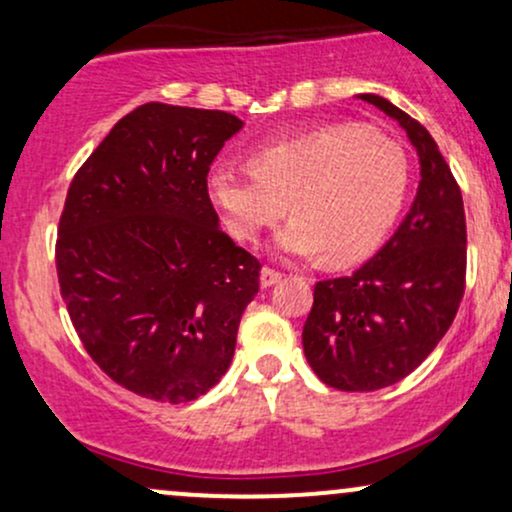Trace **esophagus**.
<instances>
[{
	"mask_svg": "<svg viewBox=\"0 0 512 512\" xmlns=\"http://www.w3.org/2000/svg\"><path fill=\"white\" fill-rule=\"evenodd\" d=\"M276 281H281V272H276V269H272V267H262V272H260V284L264 286V289H269V286H274Z\"/></svg>",
	"mask_w": 512,
	"mask_h": 512,
	"instance_id": "obj_1",
	"label": "esophagus"
}]
</instances>
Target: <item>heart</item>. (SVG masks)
I'll return each instance as SVG.
<instances>
[{
  "instance_id": "heart-1",
  "label": "heart",
  "mask_w": 512,
  "mask_h": 512,
  "mask_svg": "<svg viewBox=\"0 0 512 512\" xmlns=\"http://www.w3.org/2000/svg\"><path fill=\"white\" fill-rule=\"evenodd\" d=\"M409 182V156L395 139L339 125L264 144L252 170L216 166L207 187L238 240L257 238L289 207L296 219L276 233V250L289 257L325 252L334 267H349L383 245Z\"/></svg>"
}]
</instances>
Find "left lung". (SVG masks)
<instances>
[{"mask_svg": "<svg viewBox=\"0 0 512 512\" xmlns=\"http://www.w3.org/2000/svg\"><path fill=\"white\" fill-rule=\"evenodd\" d=\"M358 98L407 132L419 154V190L373 260L317 281L303 351L325 385L373 392L407 378L450 330L464 293L467 223L460 187L428 129L383 96Z\"/></svg>", "mask_w": 512, "mask_h": 512, "instance_id": "1", "label": "left lung"}]
</instances>
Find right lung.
Returning a JSON list of instances; mask_svg holds the SVG:
<instances>
[{
	"label": "right lung",
	"instance_id": "1",
	"mask_svg": "<svg viewBox=\"0 0 512 512\" xmlns=\"http://www.w3.org/2000/svg\"><path fill=\"white\" fill-rule=\"evenodd\" d=\"M243 120L144 103L69 185L57 279L74 330L105 375L156 402L221 380L262 264L219 228L209 166Z\"/></svg>",
	"mask_w": 512,
	"mask_h": 512
}]
</instances>
